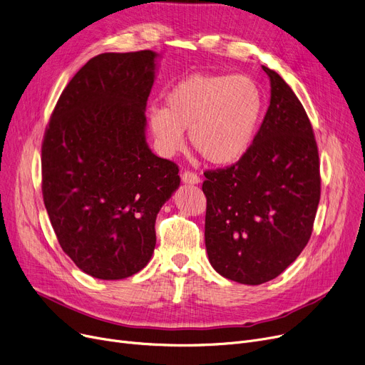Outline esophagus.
<instances>
[{"label":"esophagus","mask_w":365,"mask_h":365,"mask_svg":"<svg viewBox=\"0 0 365 365\" xmlns=\"http://www.w3.org/2000/svg\"><path fill=\"white\" fill-rule=\"evenodd\" d=\"M182 182H183L185 185H198L201 180H200V178L195 175V173H192V171H185L183 175H182Z\"/></svg>","instance_id":"1"}]
</instances>
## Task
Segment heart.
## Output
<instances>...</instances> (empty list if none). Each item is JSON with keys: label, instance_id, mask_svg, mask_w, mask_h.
<instances>
[{"label": "heart", "instance_id": "obj_1", "mask_svg": "<svg viewBox=\"0 0 365 365\" xmlns=\"http://www.w3.org/2000/svg\"><path fill=\"white\" fill-rule=\"evenodd\" d=\"M263 110L260 86L248 75L192 73L165 94V108L150 105L146 121L170 155L183 145V130L201 157L215 165L237 163L250 149Z\"/></svg>", "mask_w": 365, "mask_h": 365}]
</instances>
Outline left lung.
Segmentation results:
<instances>
[{
    "instance_id": "left-lung-1",
    "label": "left lung",
    "mask_w": 365,
    "mask_h": 365,
    "mask_svg": "<svg viewBox=\"0 0 365 365\" xmlns=\"http://www.w3.org/2000/svg\"><path fill=\"white\" fill-rule=\"evenodd\" d=\"M271 99L238 163L205 171V248L222 277L259 285L277 278L308 244L321 194L318 148L297 96L262 66Z\"/></svg>"
}]
</instances>
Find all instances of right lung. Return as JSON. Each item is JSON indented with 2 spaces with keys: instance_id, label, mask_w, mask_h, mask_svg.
Wrapping results in <instances>:
<instances>
[{
  "instance_id": "1",
  "label": "right lung",
  "mask_w": 365,
  "mask_h": 365,
  "mask_svg": "<svg viewBox=\"0 0 365 365\" xmlns=\"http://www.w3.org/2000/svg\"><path fill=\"white\" fill-rule=\"evenodd\" d=\"M160 54L103 53L69 81L43 143V197L62 250L99 279L142 271L155 219L179 187V168L146 142V101Z\"/></svg>"
}]
</instances>
